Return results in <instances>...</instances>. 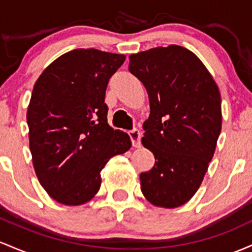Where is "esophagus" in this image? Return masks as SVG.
Wrapping results in <instances>:
<instances>
[{
	"label": "esophagus",
	"mask_w": 252,
	"mask_h": 252,
	"mask_svg": "<svg viewBox=\"0 0 252 252\" xmlns=\"http://www.w3.org/2000/svg\"><path fill=\"white\" fill-rule=\"evenodd\" d=\"M128 134H129V137H131L132 144H133L134 148H140L141 133L139 132V129H137V128L132 129V131L128 132Z\"/></svg>",
	"instance_id": "1"
}]
</instances>
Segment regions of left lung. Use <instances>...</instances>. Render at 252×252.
Instances as JSON below:
<instances>
[{
  "instance_id": "obj_1",
  "label": "left lung",
  "mask_w": 252,
  "mask_h": 252,
  "mask_svg": "<svg viewBox=\"0 0 252 252\" xmlns=\"http://www.w3.org/2000/svg\"><path fill=\"white\" fill-rule=\"evenodd\" d=\"M128 69L148 90L141 143L156 159L140 174V189L157 207H180L196 193L216 151L222 121L219 88L197 56L179 45L131 55Z\"/></svg>"
}]
</instances>
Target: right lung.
I'll list each match as a JSON object with an SVG mask.
<instances>
[{
    "label": "right lung",
    "mask_w": 252,
    "mask_h": 252,
    "mask_svg": "<svg viewBox=\"0 0 252 252\" xmlns=\"http://www.w3.org/2000/svg\"><path fill=\"white\" fill-rule=\"evenodd\" d=\"M126 56L77 49L53 61L36 80L27 109L30 150L42 188L66 206L90 201L101 170L132 146L107 123L109 78Z\"/></svg>",
    "instance_id": "add662e5"
}]
</instances>
